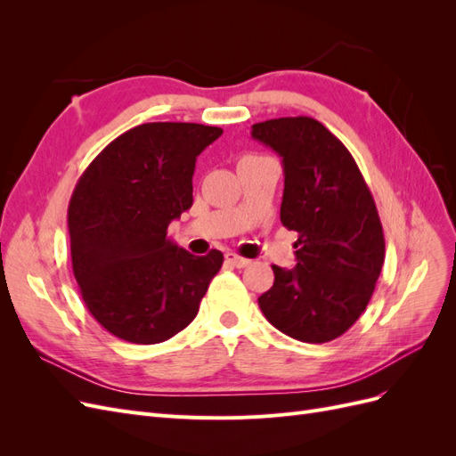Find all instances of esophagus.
Returning a JSON list of instances; mask_svg holds the SVG:
<instances>
[{
	"label": "esophagus",
	"mask_w": 456,
	"mask_h": 456,
	"mask_svg": "<svg viewBox=\"0 0 456 456\" xmlns=\"http://www.w3.org/2000/svg\"><path fill=\"white\" fill-rule=\"evenodd\" d=\"M226 260L230 262L232 266H236V268H245V266L251 265L249 258H243L238 253H226Z\"/></svg>",
	"instance_id": "34e87169"
}]
</instances>
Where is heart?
Instances as JSON below:
<instances>
[{"label": "heart", "mask_w": 456, "mask_h": 456, "mask_svg": "<svg viewBox=\"0 0 456 456\" xmlns=\"http://www.w3.org/2000/svg\"><path fill=\"white\" fill-rule=\"evenodd\" d=\"M245 158H260V156H245Z\"/></svg>", "instance_id": "obj_1"}]
</instances>
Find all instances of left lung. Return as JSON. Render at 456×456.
Masks as SVG:
<instances>
[{"mask_svg":"<svg viewBox=\"0 0 456 456\" xmlns=\"http://www.w3.org/2000/svg\"><path fill=\"white\" fill-rule=\"evenodd\" d=\"M251 134L281 156L280 218L298 233L297 266H272L273 285L258 306L287 337L310 344L338 338L367 308L384 265L375 200L348 148L317 119L260 121Z\"/></svg>","mask_w":456,"mask_h":456,"instance_id":"obj_1","label":"left lung"}]
</instances>
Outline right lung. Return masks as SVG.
Here are the masks:
<instances>
[{
  "label": "right lung",
  "instance_id": "right-lung-1",
  "mask_svg": "<svg viewBox=\"0 0 456 456\" xmlns=\"http://www.w3.org/2000/svg\"><path fill=\"white\" fill-rule=\"evenodd\" d=\"M223 134L200 123H142L110 142L79 176L68 205L72 270L108 333L158 344L181 333L224 262L167 240L191 207L196 158Z\"/></svg>",
  "mask_w": 456,
  "mask_h": 456
}]
</instances>
